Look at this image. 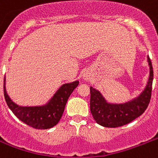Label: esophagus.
I'll list each match as a JSON object with an SVG mask.
<instances>
[{"label":"esophagus","mask_w":158,"mask_h":158,"mask_svg":"<svg viewBox=\"0 0 158 158\" xmlns=\"http://www.w3.org/2000/svg\"><path fill=\"white\" fill-rule=\"evenodd\" d=\"M83 79H84V80H89V79H90V73L89 71H86V72L84 73V75H83Z\"/></svg>","instance_id":"esophagus-1"}]
</instances>
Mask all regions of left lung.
<instances>
[{"label": "left lung", "mask_w": 158, "mask_h": 158, "mask_svg": "<svg viewBox=\"0 0 158 158\" xmlns=\"http://www.w3.org/2000/svg\"><path fill=\"white\" fill-rule=\"evenodd\" d=\"M150 76L148 85L138 98L123 104L107 103L100 93L90 87V111L97 123L106 127H118L129 123L142 115L148 108L152 96L153 69L150 58Z\"/></svg>", "instance_id": "8db88e82"}]
</instances>
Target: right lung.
Wrapping results in <instances>:
<instances>
[{
  "label": "right lung",
  "instance_id": "1",
  "mask_svg": "<svg viewBox=\"0 0 158 158\" xmlns=\"http://www.w3.org/2000/svg\"><path fill=\"white\" fill-rule=\"evenodd\" d=\"M78 85L79 81L64 84L46 105L40 107H21L15 104L6 94L5 83L4 96L10 109L20 121L35 129H48L59 123L69 97Z\"/></svg>",
  "mask_w": 158,
  "mask_h": 158
}]
</instances>
